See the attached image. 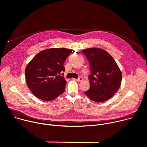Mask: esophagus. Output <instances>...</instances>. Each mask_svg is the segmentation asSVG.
<instances>
[{
  "label": "esophagus",
  "instance_id": "esophagus-1",
  "mask_svg": "<svg viewBox=\"0 0 147 147\" xmlns=\"http://www.w3.org/2000/svg\"><path fill=\"white\" fill-rule=\"evenodd\" d=\"M75 80H76L77 82H82L83 80V77H79L77 79H74Z\"/></svg>",
  "mask_w": 147,
  "mask_h": 147
}]
</instances>
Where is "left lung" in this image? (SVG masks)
Instances as JSON below:
<instances>
[{
	"mask_svg": "<svg viewBox=\"0 0 147 147\" xmlns=\"http://www.w3.org/2000/svg\"><path fill=\"white\" fill-rule=\"evenodd\" d=\"M91 70L90 88L84 92L91 100L103 102L111 98L121 85L122 73L112 56L103 49L89 48L83 50Z\"/></svg>",
	"mask_w": 147,
	"mask_h": 147,
	"instance_id": "left-lung-1",
	"label": "left lung"
}]
</instances>
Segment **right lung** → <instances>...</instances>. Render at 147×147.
Masks as SVG:
<instances>
[{"instance_id": "1", "label": "right lung", "mask_w": 147, "mask_h": 147, "mask_svg": "<svg viewBox=\"0 0 147 147\" xmlns=\"http://www.w3.org/2000/svg\"><path fill=\"white\" fill-rule=\"evenodd\" d=\"M72 50L51 48L39 52L25 69L26 81L33 94L44 101H51L64 91L66 81L64 63Z\"/></svg>"}]
</instances>
